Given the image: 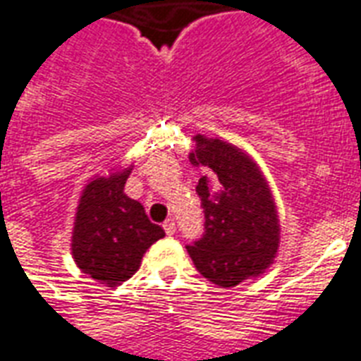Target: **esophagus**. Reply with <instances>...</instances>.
Returning <instances> with one entry per match:
<instances>
[{
    "instance_id": "34e87169",
    "label": "esophagus",
    "mask_w": 361,
    "mask_h": 361,
    "mask_svg": "<svg viewBox=\"0 0 361 361\" xmlns=\"http://www.w3.org/2000/svg\"><path fill=\"white\" fill-rule=\"evenodd\" d=\"M162 229H164V233H166V235H174V233H176V221H174V219H166V221L162 224Z\"/></svg>"
}]
</instances>
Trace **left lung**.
<instances>
[{
  "label": "left lung",
  "instance_id": "8db88e82",
  "mask_svg": "<svg viewBox=\"0 0 361 361\" xmlns=\"http://www.w3.org/2000/svg\"><path fill=\"white\" fill-rule=\"evenodd\" d=\"M189 161L204 166L197 185L204 208V235L187 252L197 271L219 288H235L271 267L280 224L271 187L246 151L219 137L197 134Z\"/></svg>",
  "mask_w": 361,
  "mask_h": 361
}]
</instances>
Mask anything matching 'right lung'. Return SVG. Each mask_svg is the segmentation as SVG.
I'll list each match as a JSON object with an SVG mask.
<instances>
[{
    "mask_svg": "<svg viewBox=\"0 0 361 361\" xmlns=\"http://www.w3.org/2000/svg\"><path fill=\"white\" fill-rule=\"evenodd\" d=\"M130 170L96 176L85 185L71 235L75 265L109 288L130 279L147 247L164 236L144 206L125 195Z\"/></svg>",
    "mask_w": 361,
    "mask_h": 361,
    "instance_id": "add662e5",
    "label": "right lung"
}]
</instances>
